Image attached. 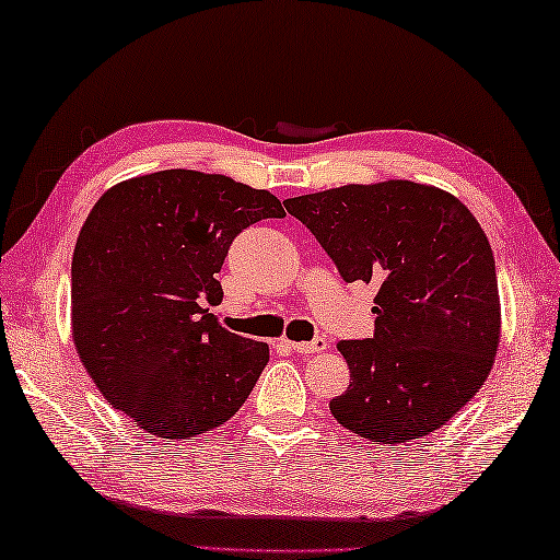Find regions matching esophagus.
<instances>
[{
    "label": "esophagus",
    "mask_w": 560,
    "mask_h": 560,
    "mask_svg": "<svg viewBox=\"0 0 560 560\" xmlns=\"http://www.w3.org/2000/svg\"><path fill=\"white\" fill-rule=\"evenodd\" d=\"M290 350H295L300 354H317L327 350V340L325 337H317L313 342H290Z\"/></svg>",
    "instance_id": "1"
}]
</instances>
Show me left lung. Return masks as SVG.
Segmentation results:
<instances>
[{"label":"left lung","mask_w":560,"mask_h":560,"mask_svg":"<svg viewBox=\"0 0 560 560\" xmlns=\"http://www.w3.org/2000/svg\"><path fill=\"white\" fill-rule=\"evenodd\" d=\"M345 282H377L374 335L337 350L352 382L329 401L345 429L405 444L446 424L487 382L501 337L497 265L459 198L415 180L288 198Z\"/></svg>","instance_id":"left-lung-1"}]
</instances>
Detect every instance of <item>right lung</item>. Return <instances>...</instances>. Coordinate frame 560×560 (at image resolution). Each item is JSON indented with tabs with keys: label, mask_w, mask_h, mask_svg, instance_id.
<instances>
[{
	"label": "right lung",
	"mask_w": 560,
	"mask_h": 560,
	"mask_svg": "<svg viewBox=\"0 0 560 560\" xmlns=\"http://www.w3.org/2000/svg\"><path fill=\"white\" fill-rule=\"evenodd\" d=\"M268 190L171 168L108 188L71 260V335L101 394L161 439L231 419L270 360L265 342L220 327L215 272L247 225L282 218Z\"/></svg>",
	"instance_id": "obj_1"
}]
</instances>
